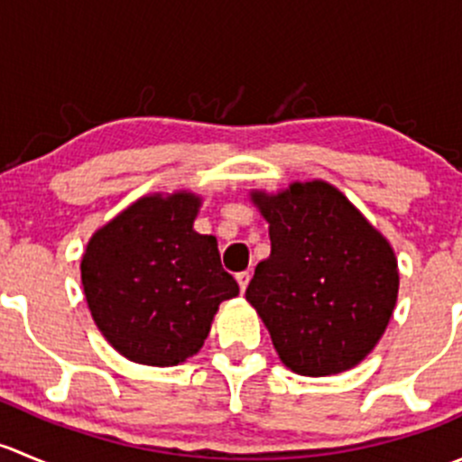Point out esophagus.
<instances>
[{
    "instance_id": "esophagus-1",
    "label": "esophagus",
    "mask_w": 462,
    "mask_h": 462,
    "mask_svg": "<svg viewBox=\"0 0 462 462\" xmlns=\"http://www.w3.org/2000/svg\"><path fill=\"white\" fill-rule=\"evenodd\" d=\"M250 279H253V274H250L248 270H244V273H236V282H239L241 292H245V288H248Z\"/></svg>"
}]
</instances>
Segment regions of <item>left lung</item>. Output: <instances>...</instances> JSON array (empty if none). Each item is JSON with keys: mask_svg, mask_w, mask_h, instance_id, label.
I'll return each instance as SVG.
<instances>
[{"mask_svg": "<svg viewBox=\"0 0 462 462\" xmlns=\"http://www.w3.org/2000/svg\"><path fill=\"white\" fill-rule=\"evenodd\" d=\"M268 221L270 257L245 300L288 369L330 375L365 360L398 297V261L384 236L324 180L253 194Z\"/></svg>", "mask_w": 462, "mask_h": 462, "instance_id": "1", "label": "left lung"}]
</instances>
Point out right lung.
Segmentation results:
<instances>
[{"instance_id":"obj_1","label":"right lung","mask_w":462,"mask_h":462,"mask_svg":"<svg viewBox=\"0 0 462 462\" xmlns=\"http://www.w3.org/2000/svg\"><path fill=\"white\" fill-rule=\"evenodd\" d=\"M194 194L129 205L91 236L82 286L106 342L132 362L174 366L203 346L218 304L239 295L217 239L199 235Z\"/></svg>"}]
</instances>
